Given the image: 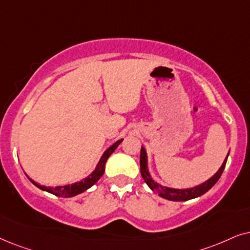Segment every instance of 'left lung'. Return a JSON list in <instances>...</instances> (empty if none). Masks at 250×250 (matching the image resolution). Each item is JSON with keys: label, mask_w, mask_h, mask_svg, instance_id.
<instances>
[{"label": "left lung", "mask_w": 250, "mask_h": 250, "mask_svg": "<svg viewBox=\"0 0 250 250\" xmlns=\"http://www.w3.org/2000/svg\"><path fill=\"white\" fill-rule=\"evenodd\" d=\"M229 156V154H228ZM228 156L223 162L222 167L219 168V170L216 172V174L212 176L211 178H209L208 181H206L202 184L195 186V188H186V189H175L170 188H165V186H161L158 183H155L149 176V172L147 170V156H146L145 149L142 147L141 149V174L142 177L144 179L146 184H147L149 188H151L152 191L158 193L160 197L164 199H167V200L170 201H188L189 199H194L200 197V195L205 194L206 192L209 191L212 186H214L219 177L222 176V172L224 170L226 161H228Z\"/></svg>", "instance_id": "8db88e82"}]
</instances>
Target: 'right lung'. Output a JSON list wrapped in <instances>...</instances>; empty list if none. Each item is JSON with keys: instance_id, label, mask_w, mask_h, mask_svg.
I'll use <instances>...</instances> for the list:
<instances>
[{"instance_id": "add662e5", "label": "right lung", "mask_w": 250, "mask_h": 250, "mask_svg": "<svg viewBox=\"0 0 250 250\" xmlns=\"http://www.w3.org/2000/svg\"><path fill=\"white\" fill-rule=\"evenodd\" d=\"M122 141H123V139H120V141L115 142L114 144L111 146V147L106 149L105 153L103 154V156L101 158V160H99V162H98L97 167H96V169H95V171L92 172V174L89 176V177L84 178L81 182H78V183H75V184H72V185L56 186V188H46V186L39 185L38 183L32 181L31 178H29V181H31L35 186H38L39 188H41V189H43V191H46L49 193H52V194L57 195V197H62V198L74 197V195L80 194V193L84 192L89 188H91V186L94 185L95 183L102 177L103 174H104V171H105V164H106V161H107L108 156L115 151V148L118 147L120 144H121Z\"/></svg>"}]
</instances>
